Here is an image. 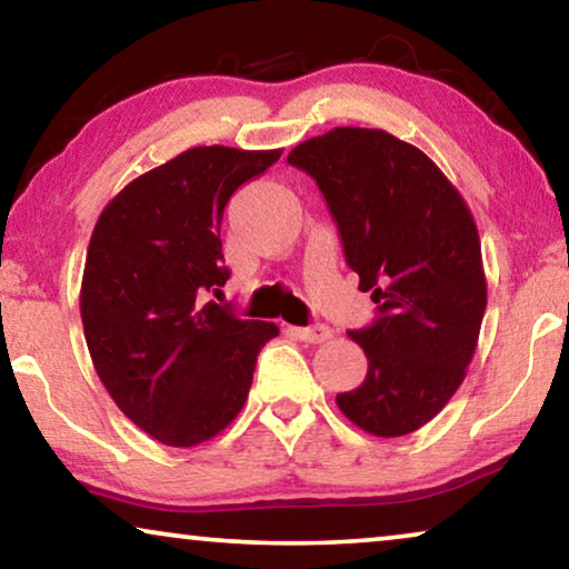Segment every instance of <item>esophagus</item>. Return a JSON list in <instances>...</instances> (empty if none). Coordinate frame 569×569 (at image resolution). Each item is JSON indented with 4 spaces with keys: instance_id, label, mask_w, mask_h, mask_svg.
Masks as SVG:
<instances>
[{
    "instance_id": "34e87169",
    "label": "esophagus",
    "mask_w": 569,
    "mask_h": 569,
    "mask_svg": "<svg viewBox=\"0 0 569 569\" xmlns=\"http://www.w3.org/2000/svg\"><path fill=\"white\" fill-rule=\"evenodd\" d=\"M295 337L308 341V345H323V341L331 339V329L326 323L316 326H300V329H292Z\"/></svg>"
}]
</instances>
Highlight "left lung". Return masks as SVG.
<instances>
[{
	"label": "left lung",
	"mask_w": 569,
	"mask_h": 569,
	"mask_svg": "<svg viewBox=\"0 0 569 569\" xmlns=\"http://www.w3.org/2000/svg\"><path fill=\"white\" fill-rule=\"evenodd\" d=\"M316 178L347 263L378 318L349 339L368 376L337 396L349 422L401 438L440 415L463 383L487 308L473 214L446 173L383 129L337 127L287 154Z\"/></svg>",
	"instance_id": "obj_1"
}]
</instances>
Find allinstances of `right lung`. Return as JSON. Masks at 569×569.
<instances>
[{"mask_svg": "<svg viewBox=\"0 0 569 569\" xmlns=\"http://www.w3.org/2000/svg\"><path fill=\"white\" fill-rule=\"evenodd\" d=\"M282 150L191 147L123 186L100 212L80 313L100 383L170 448L212 440L240 415L256 357L279 329L243 321L207 292L228 282L222 214Z\"/></svg>", "mask_w": 569, "mask_h": 569, "instance_id": "1", "label": "right lung"}]
</instances>
